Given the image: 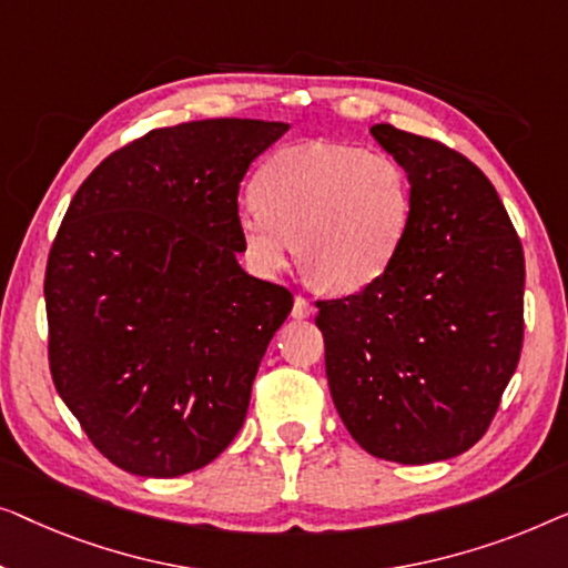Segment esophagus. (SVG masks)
Instances as JSON below:
<instances>
[{"label": "esophagus", "mask_w": 568, "mask_h": 568, "mask_svg": "<svg viewBox=\"0 0 568 568\" xmlns=\"http://www.w3.org/2000/svg\"><path fill=\"white\" fill-rule=\"evenodd\" d=\"M314 314V306L306 298H301V295H295L293 298V318H306Z\"/></svg>", "instance_id": "obj_1"}]
</instances>
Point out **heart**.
Here are the masks:
<instances>
[{
    "instance_id": "b5f03b06",
    "label": "heart",
    "mask_w": 568,
    "mask_h": 568,
    "mask_svg": "<svg viewBox=\"0 0 568 568\" xmlns=\"http://www.w3.org/2000/svg\"><path fill=\"white\" fill-rule=\"evenodd\" d=\"M254 197L236 211L250 265L275 275L295 252L318 291L361 293L381 281L412 229L414 190L394 156L347 143L281 149L260 166Z\"/></svg>"
}]
</instances>
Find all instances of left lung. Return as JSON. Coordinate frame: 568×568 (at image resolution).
Instances as JSON below:
<instances>
[{
  "label": "left lung",
  "instance_id": "obj_1",
  "mask_svg": "<svg viewBox=\"0 0 568 568\" xmlns=\"http://www.w3.org/2000/svg\"><path fill=\"white\" fill-rule=\"evenodd\" d=\"M414 215L381 281L318 301L326 381L375 458L422 466L466 453L497 414L523 349V244L497 190L443 143L381 123Z\"/></svg>",
  "mask_w": 568,
  "mask_h": 568
}]
</instances>
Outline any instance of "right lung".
<instances>
[{"label": "right lung", "mask_w": 568, "mask_h": 568, "mask_svg": "<svg viewBox=\"0 0 568 568\" xmlns=\"http://www.w3.org/2000/svg\"><path fill=\"white\" fill-rule=\"evenodd\" d=\"M287 123L159 128L77 190L45 267L55 390L94 447L174 478L226 450L262 355L293 308L239 265V185Z\"/></svg>", "instance_id": "1"}]
</instances>
